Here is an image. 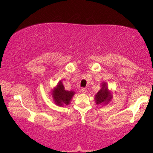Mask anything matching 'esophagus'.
<instances>
[{"label":"esophagus","mask_w":153,"mask_h":153,"mask_svg":"<svg viewBox=\"0 0 153 153\" xmlns=\"http://www.w3.org/2000/svg\"><path fill=\"white\" fill-rule=\"evenodd\" d=\"M80 90H81V92L82 93H86L87 91V89L86 88H82L80 89Z\"/></svg>","instance_id":"obj_1"}]
</instances>
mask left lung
Returning <instances> with one entry per match:
<instances>
[{
	"label": "left lung",
	"instance_id": "8db88e82",
	"mask_svg": "<svg viewBox=\"0 0 153 153\" xmlns=\"http://www.w3.org/2000/svg\"><path fill=\"white\" fill-rule=\"evenodd\" d=\"M111 96L110 93L108 92L107 88L106 87V84H102V88L100 89V91H98V93L95 97V100L97 104L99 105L101 103H107L108 101H110Z\"/></svg>",
	"mask_w": 153,
	"mask_h": 153
}]
</instances>
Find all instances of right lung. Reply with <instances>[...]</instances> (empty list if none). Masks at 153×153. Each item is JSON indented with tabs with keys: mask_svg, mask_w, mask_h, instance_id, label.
<instances>
[{
	"mask_svg": "<svg viewBox=\"0 0 153 153\" xmlns=\"http://www.w3.org/2000/svg\"><path fill=\"white\" fill-rule=\"evenodd\" d=\"M74 92L67 91L64 89V86L62 82H60L57 85V87L53 90V95L55 103L57 105L62 106L63 105H69L71 100V98L74 95Z\"/></svg>",
	"mask_w": 153,
	"mask_h": 153,
	"instance_id": "obj_1",
	"label": "right lung"
}]
</instances>
